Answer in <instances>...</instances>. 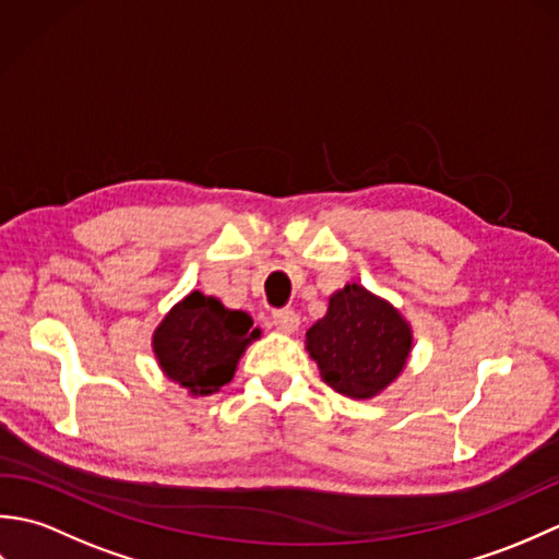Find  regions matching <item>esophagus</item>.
<instances>
[{
    "mask_svg": "<svg viewBox=\"0 0 559 559\" xmlns=\"http://www.w3.org/2000/svg\"><path fill=\"white\" fill-rule=\"evenodd\" d=\"M273 326H276V331H281V334H295V331L300 329V317L295 314L293 310H281V312H276L273 314Z\"/></svg>",
    "mask_w": 559,
    "mask_h": 559,
    "instance_id": "obj_1",
    "label": "esophagus"
}]
</instances>
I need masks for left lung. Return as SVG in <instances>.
I'll list each match as a JSON object with an SVG mask.
<instances>
[{
	"label": "left lung",
	"instance_id": "1",
	"mask_svg": "<svg viewBox=\"0 0 559 559\" xmlns=\"http://www.w3.org/2000/svg\"><path fill=\"white\" fill-rule=\"evenodd\" d=\"M305 348L331 389L365 401L406 370L413 329L389 300L360 283H346L331 293L326 314L307 329Z\"/></svg>",
	"mask_w": 559,
	"mask_h": 559
}]
</instances>
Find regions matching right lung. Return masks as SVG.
<instances>
[{
  "instance_id": "add662e5",
  "label": "right lung",
  "mask_w": 559,
  "mask_h": 559,
  "mask_svg": "<svg viewBox=\"0 0 559 559\" xmlns=\"http://www.w3.org/2000/svg\"><path fill=\"white\" fill-rule=\"evenodd\" d=\"M257 338L261 329L252 326L247 312L192 290L160 319L151 348L170 382L189 396H211L235 377L237 362Z\"/></svg>"
}]
</instances>
